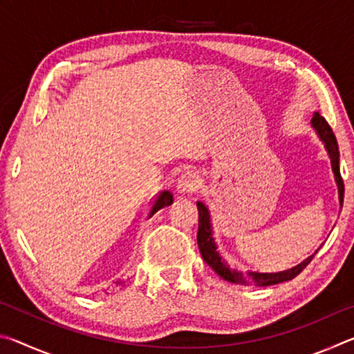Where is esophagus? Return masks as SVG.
<instances>
[{
    "label": "esophagus",
    "instance_id": "obj_1",
    "mask_svg": "<svg viewBox=\"0 0 354 354\" xmlns=\"http://www.w3.org/2000/svg\"><path fill=\"white\" fill-rule=\"evenodd\" d=\"M201 185V178L195 171H185L176 181V192L179 195H187L198 190Z\"/></svg>",
    "mask_w": 354,
    "mask_h": 354
}]
</instances>
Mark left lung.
<instances>
[{
	"instance_id": "left-lung-1",
	"label": "left lung",
	"mask_w": 354,
	"mask_h": 354,
	"mask_svg": "<svg viewBox=\"0 0 354 354\" xmlns=\"http://www.w3.org/2000/svg\"><path fill=\"white\" fill-rule=\"evenodd\" d=\"M310 124L315 129L317 136L320 137V140L325 145L326 153L331 159V169L335 178V184H337V192H339V203L342 206L344 203V179L340 176V167H339V147L337 140H335V136L333 133L331 127H329L328 122L323 118L319 112L314 113L313 120H310ZM196 206H198V234H196V241H198V248L203 256V259L206 261L209 267L214 268V272H217L221 278L230 281V283L234 284H242V286H273L284 283V281H290L297 277V274L301 273L304 268H306L308 263L313 261L315 256L310 254L306 257L301 263L289 268V270L278 272V273H259V272H242L239 268L232 267L230 261L226 259L223 253L220 251L218 242L214 234V220H212V212L211 209L207 207L203 201H196Z\"/></svg>"
}]
</instances>
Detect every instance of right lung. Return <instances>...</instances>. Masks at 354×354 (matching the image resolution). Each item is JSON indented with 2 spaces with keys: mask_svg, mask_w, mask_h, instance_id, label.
Wrapping results in <instances>:
<instances>
[{
  "mask_svg": "<svg viewBox=\"0 0 354 354\" xmlns=\"http://www.w3.org/2000/svg\"><path fill=\"white\" fill-rule=\"evenodd\" d=\"M173 203V195L171 192L169 190H164L160 192V194L156 196L154 201L151 203V207H149V212H148V218L153 217V215L159 211V209H162L165 206H170Z\"/></svg>",
  "mask_w": 354,
  "mask_h": 354,
  "instance_id": "1",
  "label": "right lung"
}]
</instances>
